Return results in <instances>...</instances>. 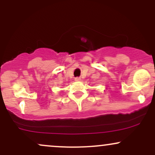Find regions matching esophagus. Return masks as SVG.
Segmentation results:
<instances>
[{
  "mask_svg": "<svg viewBox=\"0 0 155 155\" xmlns=\"http://www.w3.org/2000/svg\"><path fill=\"white\" fill-rule=\"evenodd\" d=\"M80 80H81V78H80V77H76L75 78V81H80Z\"/></svg>",
  "mask_w": 155,
  "mask_h": 155,
  "instance_id": "34e87169",
  "label": "esophagus"
}]
</instances>
